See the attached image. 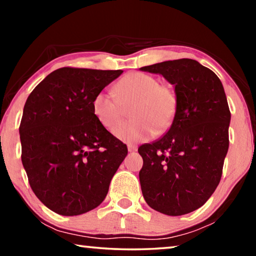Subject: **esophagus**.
<instances>
[{"label":"esophagus","mask_w":256,"mask_h":256,"mask_svg":"<svg viewBox=\"0 0 256 256\" xmlns=\"http://www.w3.org/2000/svg\"><path fill=\"white\" fill-rule=\"evenodd\" d=\"M128 152H134V151L138 150V146H134V144H128Z\"/></svg>","instance_id":"esophagus-1"}]
</instances>
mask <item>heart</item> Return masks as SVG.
I'll list each match as a JSON object with an SVG mask.
<instances>
[{
  "label": "heart",
  "mask_w": 256,
  "mask_h": 256,
  "mask_svg": "<svg viewBox=\"0 0 256 256\" xmlns=\"http://www.w3.org/2000/svg\"><path fill=\"white\" fill-rule=\"evenodd\" d=\"M115 94L99 92L92 100V112L104 128L114 130L112 133L120 141L138 144L149 140L174 123L177 96L170 86L159 84L157 78L142 72L128 73L116 84ZM131 106L132 120L120 124L124 110Z\"/></svg>",
  "instance_id": "b5f03b06"
}]
</instances>
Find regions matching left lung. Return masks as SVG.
Listing matches in <instances>:
<instances>
[{"instance_id":"left-lung-1","label":"left lung","mask_w":256,"mask_h":256,"mask_svg":"<svg viewBox=\"0 0 256 256\" xmlns=\"http://www.w3.org/2000/svg\"><path fill=\"white\" fill-rule=\"evenodd\" d=\"M175 86L174 123L159 140L138 149L144 159L138 177L146 202L168 216L198 209L218 186L230 123L226 94L214 71L180 58L144 66Z\"/></svg>"}]
</instances>
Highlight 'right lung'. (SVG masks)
Returning <instances> with one entry per match:
<instances>
[{
    "label": "right lung",
    "instance_id": "1",
    "mask_svg": "<svg viewBox=\"0 0 256 256\" xmlns=\"http://www.w3.org/2000/svg\"><path fill=\"white\" fill-rule=\"evenodd\" d=\"M122 70L60 68L24 107L21 160L30 188L52 211L79 216L105 200L126 144L94 118L92 100Z\"/></svg>",
    "mask_w": 256,
    "mask_h": 256
}]
</instances>
